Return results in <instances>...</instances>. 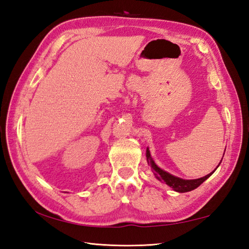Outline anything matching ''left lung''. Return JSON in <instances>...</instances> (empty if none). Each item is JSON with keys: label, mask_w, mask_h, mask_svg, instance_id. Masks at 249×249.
<instances>
[{"label": "left lung", "mask_w": 249, "mask_h": 249, "mask_svg": "<svg viewBox=\"0 0 249 249\" xmlns=\"http://www.w3.org/2000/svg\"><path fill=\"white\" fill-rule=\"evenodd\" d=\"M146 158H147V162L148 164L150 165L152 173L154 175V177L159 180V181H163L166 183L168 186H170L171 189H173L175 192H178V193H185V192H190L197 189L198 186H199L201 183H203L204 181H206L210 176H211L216 168L219 166V164L222 163V161L219 162V164L217 165V167L215 168L212 173H210L209 175L202 177V178L199 179H193V180H185V179H182L179 178V177H176L174 175H171L167 171L163 170L162 168H160L158 165L156 164V162L153 161V159L150 154V150H149V148H147L146 150ZM223 160V159H222Z\"/></svg>", "instance_id": "1"}]
</instances>
